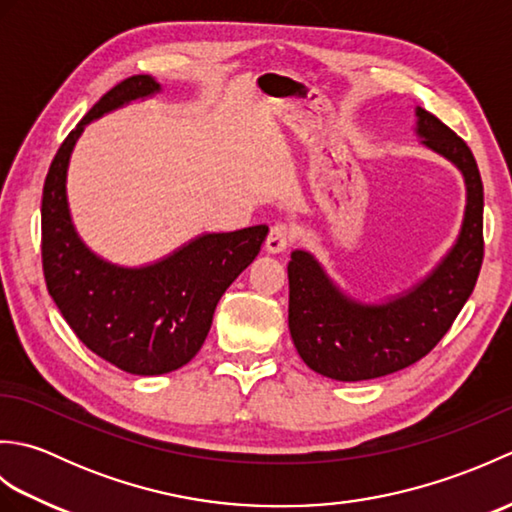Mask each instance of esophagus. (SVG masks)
Returning a JSON list of instances; mask_svg holds the SVG:
<instances>
[{"label": "esophagus", "instance_id": "esophagus-1", "mask_svg": "<svg viewBox=\"0 0 512 512\" xmlns=\"http://www.w3.org/2000/svg\"><path fill=\"white\" fill-rule=\"evenodd\" d=\"M290 239H292V228L288 224H275L270 228L264 246L270 255H277V253H284V250L290 246Z\"/></svg>", "mask_w": 512, "mask_h": 512}]
</instances>
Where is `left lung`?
Returning <instances> with one entry per match:
<instances>
[{"label":"left lung","instance_id":"left-lung-1","mask_svg":"<svg viewBox=\"0 0 512 512\" xmlns=\"http://www.w3.org/2000/svg\"><path fill=\"white\" fill-rule=\"evenodd\" d=\"M416 136L458 167L466 187L458 239L431 273L383 301H358L303 248L288 262V328L299 356L314 372L343 383L405 369L438 345L471 297L484 257V187L480 169L458 134L416 107Z\"/></svg>","mask_w":512,"mask_h":512}]
</instances>
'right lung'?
<instances>
[{
	"instance_id": "add662e5",
	"label": "right lung",
	"mask_w": 512,
	"mask_h": 512,
	"mask_svg": "<svg viewBox=\"0 0 512 512\" xmlns=\"http://www.w3.org/2000/svg\"><path fill=\"white\" fill-rule=\"evenodd\" d=\"M149 74L121 81L63 140L43 184L41 259L50 297L79 341L103 361L136 376L187 365L211 330L226 288L262 248L268 226L202 233L154 264L107 262L76 233L68 204V167L85 125L132 101L160 94Z\"/></svg>"
}]
</instances>
